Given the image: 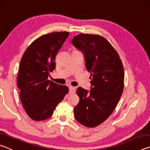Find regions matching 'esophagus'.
Here are the masks:
<instances>
[{
	"label": "esophagus",
	"instance_id": "1",
	"mask_svg": "<svg viewBox=\"0 0 150 150\" xmlns=\"http://www.w3.org/2000/svg\"><path fill=\"white\" fill-rule=\"evenodd\" d=\"M75 91H76L75 87H69V93L70 94H72V93H75Z\"/></svg>",
	"mask_w": 150,
	"mask_h": 150
}]
</instances>
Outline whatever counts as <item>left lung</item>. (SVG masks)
<instances>
[{"label":"left lung","mask_w":150,"mask_h":150,"mask_svg":"<svg viewBox=\"0 0 150 150\" xmlns=\"http://www.w3.org/2000/svg\"><path fill=\"white\" fill-rule=\"evenodd\" d=\"M85 56L86 69L91 73V89L79 87V103L74 116L82 125L95 128L107 119L120 100L124 89V71L120 56L105 38L81 34L72 40Z\"/></svg>","instance_id":"left-lung-1"}]
</instances>
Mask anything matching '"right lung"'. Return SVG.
Returning <instances> with one entry per match:
<instances>
[{
	"label": "right lung",
	"mask_w": 150,
	"mask_h": 150,
	"mask_svg": "<svg viewBox=\"0 0 150 150\" xmlns=\"http://www.w3.org/2000/svg\"><path fill=\"white\" fill-rule=\"evenodd\" d=\"M67 32L44 34L35 40L20 61L17 85L20 100L29 117L35 121L49 118L69 88L47 78L55 68V57L69 36Z\"/></svg>",
	"instance_id": "obj_1"
}]
</instances>
